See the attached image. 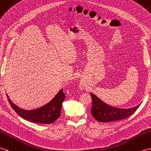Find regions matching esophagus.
<instances>
[{"mask_svg": "<svg viewBox=\"0 0 151 151\" xmlns=\"http://www.w3.org/2000/svg\"><path fill=\"white\" fill-rule=\"evenodd\" d=\"M80 88H81V89L84 88V84H81V86H80Z\"/></svg>", "mask_w": 151, "mask_h": 151, "instance_id": "esophagus-1", "label": "esophagus"}]
</instances>
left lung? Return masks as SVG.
Returning a JSON list of instances; mask_svg holds the SVG:
<instances>
[{
    "instance_id": "8db88e82",
    "label": "left lung",
    "mask_w": 151,
    "mask_h": 151,
    "mask_svg": "<svg viewBox=\"0 0 151 151\" xmlns=\"http://www.w3.org/2000/svg\"><path fill=\"white\" fill-rule=\"evenodd\" d=\"M90 95L92 99L91 114L96 120L102 123L124 119L132 115L139 107V105H137L129 109L114 108L104 103L91 93Z\"/></svg>"
}]
</instances>
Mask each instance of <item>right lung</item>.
Segmentation results:
<instances>
[{"mask_svg":"<svg viewBox=\"0 0 151 151\" xmlns=\"http://www.w3.org/2000/svg\"><path fill=\"white\" fill-rule=\"evenodd\" d=\"M6 96L8 98L7 95ZM65 98V95L63 93V89H61L49 103L33 110H22L13 103L9 99L8 100L16 113L24 119L36 123L51 124L60 116L62 102Z\"/></svg>","mask_w":151,"mask_h":151,"instance_id":"right-lung-1","label":"right lung"}]
</instances>
